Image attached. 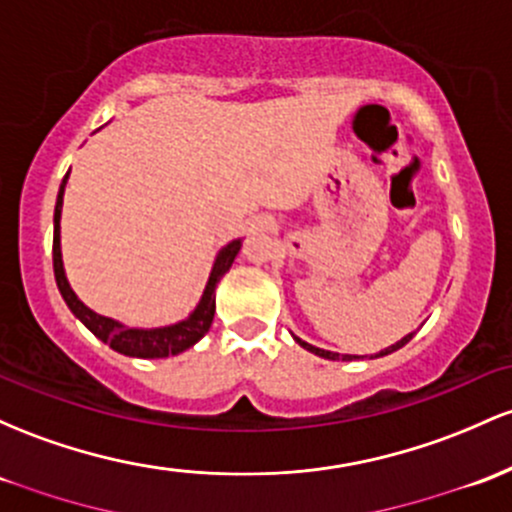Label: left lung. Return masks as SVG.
I'll use <instances>...</instances> for the list:
<instances>
[{
    "label": "left lung",
    "mask_w": 512,
    "mask_h": 512,
    "mask_svg": "<svg viewBox=\"0 0 512 512\" xmlns=\"http://www.w3.org/2000/svg\"><path fill=\"white\" fill-rule=\"evenodd\" d=\"M411 338H413V333H408L406 338H401L396 342V345H391V347H386V350H381L379 355L376 357H384V355H391V352H396V350H401L403 345H406V342H411ZM294 340L299 342V345L303 347V350H308V352H313V355H318V357H323V359H342V362H352V359H359L357 355H340V352H330V350H320V347H313V345H308V342H303L301 338H296L294 335Z\"/></svg>",
    "instance_id": "1"
}]
</instances>
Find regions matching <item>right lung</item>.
I'll return each instance as SVG.
<instances>
[{"label":"right lung","instance_id":"obj_1","mask_svg":"<svg viewBox=\"0 0 512 512\" xmlns=\"http://www.w3.org/2000/svg\"><path fill=\"white\" fill-rule=\"evenodd\" d=\"M67 177H70V172L65 174L63 184H60L58 201H55V216H53V272L67 308L75 313V318L82 320L84 328L92 330L101 342H106L111 350L121 352V355L140 357V359H160V357L179 355V352L189 350V347L196 345V342L209 333L213 323V313H216V286L221 282L223 274L228 272L230 265H233L235 255H238L240 247H243V240L238 238L218 250L204 294H201V301L196 303L194 311L189 313V318L179 320V323L174 325H165V328H128V325L119 323V320L99 316V313H94L92 308L84 306V303L77 299L75 291H72L70 282H67L65 267H63V252H60V216H63V196H65Z\"/></svg>","mask_w":512,"mask_h":512}]
</instances>
